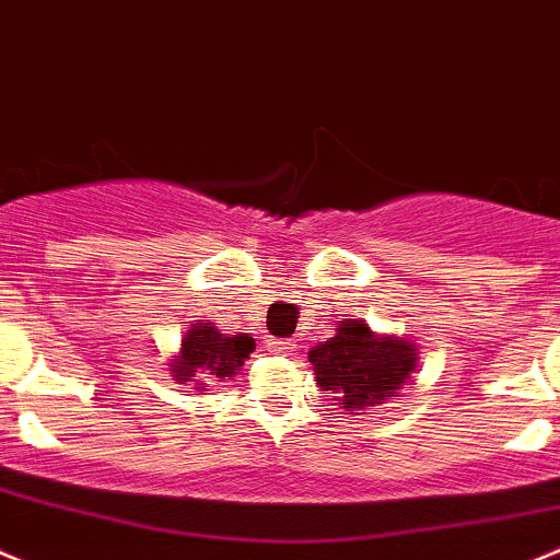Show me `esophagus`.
Wrapping results in <instances>:
<instances>
[{
    "label": "esophagus",
    "instance_id": "obj_1",
    "mask_svg": "<svg viewBox=\"0 0 560 560\" xmlns=\"http://www.w3.org/2000/svg\"><path fill=\"white\" fill-rule=\"evenodd\" d=\"M266 349H269L271 354H289V351L296 349V343L289 338H269L266 340Z\"/></svg>",
    "mask_w": 560,
    "mask_h": 560
}]
</instances>
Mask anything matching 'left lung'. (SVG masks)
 I'll use <instances>...</instances> for the list:
<instances>
[{
	"instance_id": "1",
	"label": "left lung",
	"mask_w": 560,
	"mask_h": 560,
	"mask_svg": "<svg viewBox=\"0 0 560 560\" xmlns=\"http://www.w3.org/2000/svg\"><path fill=\"white\" fill-rule=\"evenodd\" d=\"M316 385L332 393L346 415H363L401 390L418 371L415 343L393 335H376L369 324L340 322L329 340L307 351Z\"/></svg>"
}]
</instances>
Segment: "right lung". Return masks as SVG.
<instances>
[{
    "instance_id": "obj_1",
    "label": "right lung",
    "mask_w": 560,
    "mask_h": 560,
    "mask_svg": "<svg viewBox=\"0 0 560 560\" xmlns=\"http://www.w3.org/2000/svg\"><path fill=\"white\" fill-rule=\"evenodd\" d=\"M253 349L255 340L247 332L228 338L211 324H189L180 338V351L170 363V374L189 390H203L191 385H200V380H209V376L217 382L236 376Z\"/></svg>"
}]
</instances>
